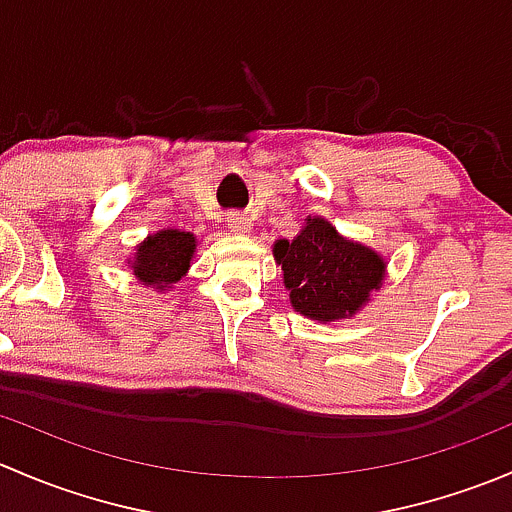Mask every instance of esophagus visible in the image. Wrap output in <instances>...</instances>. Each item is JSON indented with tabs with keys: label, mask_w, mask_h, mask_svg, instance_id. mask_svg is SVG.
<instances>
[{
	"label": "esophagus",
	"mask_w": 512,
	"mask_h": 512,
	"mask_svg": "<svg viewBox=\"0 0 512 512\" xmlns=\"http://www.w3.org/2000/svg\"><path fill=\"white\" fill-rule=\"evenodd\" d=\"M225 223L232 232H247V230H250V218H247L245 213H240V210H232V213H227Z\"/></svg>",
	"instance_id": "34e87169"
}]
</instances>
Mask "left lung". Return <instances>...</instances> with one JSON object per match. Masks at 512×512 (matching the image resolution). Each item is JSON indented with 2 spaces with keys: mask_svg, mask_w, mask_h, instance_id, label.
I'll use <instances>...</instances> for the list:
<instances>
[{
  "mask_svg": "<svg viewBox=\"0 0 512 512\" xmlns=\"http://www.w3.org/2000/svg\"><path fill=\"white\" fill-rule=\"evenodd\" d=\"M272 252L292 307L319 322L352 317L384 277V260L374 250L344 240L322 218H309L292 242L280 240Z\"/></svg>",
  "mask_w": 512,
  "mask_h": 512,
  "instance_id": "8db88e82",
  "label": "left lung"
}]
</instances>
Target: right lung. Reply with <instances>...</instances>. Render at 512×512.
Returning <instances> with one entry per match:
<instances>
[{
  "instance_id": "obj_1",
  "label": "right lung",
  "mask_w": 512,
  "mask_h": 512,
  "mask_svg": "<svg viewBox=\"0 0 512 512\" xmlns=\"http://www.w3.org/2000/svg\"><path fill=\"white\" fill-rule=\"evenodd\" d=\"M195 252V237L190 232L163 230L148 237L136 252L133 260V275L143 285L163 289L173 285L190 267V257Z\"/></svg>"
}]
</instances>
